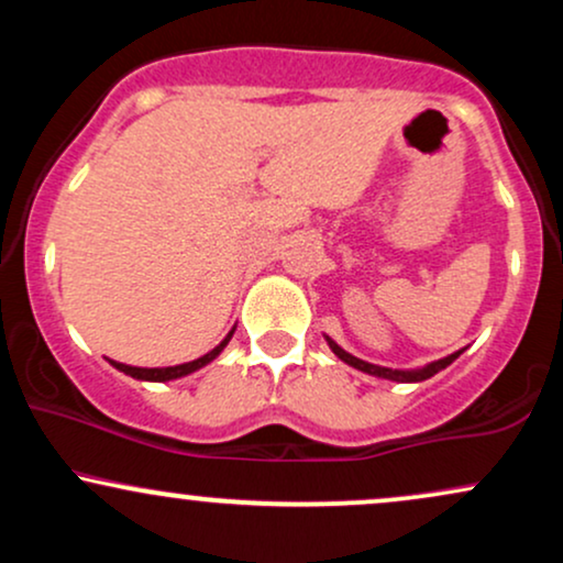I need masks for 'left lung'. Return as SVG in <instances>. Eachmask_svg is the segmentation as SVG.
<instances>
[{
	"mask_svg": "<svg viewBox=\"0 0 563 563\" xmlns=\"http://www.w3.org/2000/svg\"><path fill=\"white\" fill-rule=\"evenodd\" d=\"M328 344H331V349H333V354L339 360H344L346 365H352V367H357V371H363V373H371V376H378V378H389V380H426V378H431L434 376V373H439L442 371V367H448L452 360L457 357V354L461 352H455V354H450V357H444V360H437V363H431V365H426V367H421V371H391V367H380V365H371V363H365V360H360V357H352V354L349 352H344V349H341L339 344H335V341H331L328 339Z\"/></svg>",
	"mask_w": 563,
	"mask_h": 563,
	"instance_id": "8db88e82",
	"label": "left lung"
}]
</instances>
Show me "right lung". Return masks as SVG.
<instances>
[{"label":"right lung","instance_id":"obj_1","mask_svg":"<svg viewBox=\"0 0 563 563\" xmlns=\"http://www.w3.org/2000/svg\"><path fill=\"white\" fill-rule=\"evenodd\" d=\"M232 339V331L228 333V339L222 341L217 349H211L209 354H203V357L192 360V363H185V365H174V367H132V365H124V363H113V367H119L121 373H126V376L132 378H140V380H172V378H179V376H187V373L198 371V367L209 365L211 360L217 357L219 352H222L224 346H228V341Z\"/></svg>","mask_w":563,"mask_h":563}]
</instances>
